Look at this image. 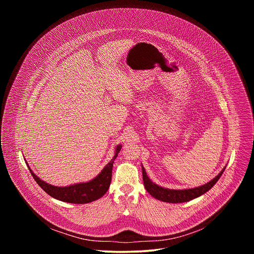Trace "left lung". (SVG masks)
<instances>
[{
    "label": "left lung",
    "instance_id": "left-lung-1",
    "mask_svg": "<svg viewBox=\"0 0 254 254\" xmlns=\"http://www.w3.org/2000/svg\"><path fill=\"white\" fill-rule=\"evenodd\" d=\"M225 168L226 167H224L222 171L214 179H212L210 182L196 188H189V189H183V190L168 189V188H164L162 186L157 185L149 178L142 165H141V172H142V180H143L144 188H146V190L150 195H152L154 198L160 201L176 204V203H184V202L191 201L208 192L217 182H218V180L220 179L223 172L225 171Z\"/></svg>",
    "mask_w": 254,
    "mask_h": 254
}]
</instances>
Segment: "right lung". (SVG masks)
<instances>
[{
  "mask_svg": "<svg viewBox=\"0 0 254 254\" xmlns=\"http://www.w3.org/2000/svg\"><path fill=\"white\" fill-rule=\"evenodd\" d=\"M122 148V144H118L115 149V155L113 159L101 170V172L95 178L91 179L90 181H87V182L76 183L65 187H58L46 183L45 181L41 180L37 175H35V173L27 164V161L26 164L30 170L31 175L36 181V183H37L48 195L62 202L73 204H85L101 198L107 192L108 188L111 186L114 163Z\"/></svg>",
  "mask_w": 254,
  "mask_h": 254,
  "instance_id": "1",
  "label": "right lung"
}]
</instances>
